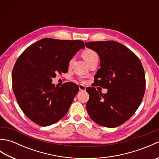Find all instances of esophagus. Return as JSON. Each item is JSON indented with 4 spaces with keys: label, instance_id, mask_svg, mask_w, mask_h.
Returning a JSON list of instances; mask_svg holds the SVG:
<instances>
[{
    "label": "esophagus",
    "instance_id": "obj_1",
    "mask_svg": "<svg viewBox=\"0 0 159 159\" xmlns=\"http://www.w3.org/2000/svg\"><path fill=\"white\" fill-rule=\"evenodd\" d=\"M79 90L80 91H85L86 90V87L83 85H79Z\"/></svg>",
    "mask_w": 159,
    "mask_h": 159
}]
</instances>
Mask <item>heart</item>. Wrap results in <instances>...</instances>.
Returning a JSON list of instances; mask_svg holds the SVG:
<instances>
[{
	"label": "heart",
	"mask_w": 159,
	"mask_h": 159,
	"mask_svg": "<svg viewBox=\"0 0 159 159\" xmlns=\"http://www.w3.org/2000/svg\"><path fill=\"white\" fill-rule=\"evenodd\" d=\"M83 56L84 57V59H85L86 61L88 63H89L93 59H98V53L92 49H87L85 50H84L83 52ZM73 61H74V57H72V58L70 60L69 65H71V64L72 63ZM79 80L80 83H83L85 82V79H82V78L81 79H79Z\"/></svg>",
	"instance_id": "b5f03b06"
}]
</instances>
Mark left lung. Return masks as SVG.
I'll list each match as a JSON object with an SVG mask.
<instances>
[{"label":"left lung","instance_id":"1","mask_svg":"<svg viewBox=\"0 0 159 159\" xmlns=\"http://www.w3.org/2000/svg\"><path fill=\"white\" fill-rule=\"evenodd\" d=\"M85 45L100 58L94 86L108 89L107 93H102L87 87V113L101 126H119L133 116L143 100L146 76L142 64L135 54L119 42H90Z\"/></svg>","mask_w":159,"mask_h":159}]
</instances>
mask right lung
<instances>
[{
	"label": "right lung",
	"mask_w": 159,
	"mask_h": 159,
	"mask_svg": "<svg viewBox=\"0 0 159 159\" xmlns=\"http://www.w3.org/2000/svg\"><path fill=\"white\" fill-rule=\"evenodd\" d=\"M85 43L80 40L44 38L29 46L17 59L12 71V87L20 109L42 126L56 123L65 116L79 90L67 82L52 83L57 73H66L70 60Z\"/></svg>",
	"instance_id": "1"
}]
</instances>
